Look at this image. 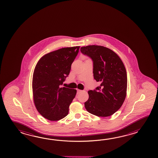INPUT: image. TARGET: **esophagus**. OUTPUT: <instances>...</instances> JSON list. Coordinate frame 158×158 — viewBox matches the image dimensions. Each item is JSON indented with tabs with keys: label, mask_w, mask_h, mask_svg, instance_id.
Wrapping results in <instances>:
<instances>
[{
	"label": "esophagus",
	"mask_w": 158,
	"mask_h": 158,
	"mask_svg": "<svg viewBox=\"0 0 158 158\" xmlns=\"http://www.w3.org/2000/svg\"><path fill=\"white\" fill-rule=\"evenodd\" d=\"M81 92H82V90H79V89H77V94H79V93H80Z\"/></svg>",
	"instance_id": "esophagus-1"
}]
</instances>
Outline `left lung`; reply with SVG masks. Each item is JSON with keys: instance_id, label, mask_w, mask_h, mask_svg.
<instances>
[{"instance_id": "obj_1", "label": "left lung", "mask_w": 158, "mask_h": 158, "mask_svg": "<svg viewBox=\"0 0 158 158\" xmlns=\"http://www.w3.org/2000/svg\"><path fill=\"white\" fill-rule=\"evenodd\" d=\"M81 51L93 60L94 79L101 82L95 90L88 91L85 108L99 117L111 116L121 107L127 95V74L124 63L114 51L104 46H84Z\"/></svg>"}]
</instances>
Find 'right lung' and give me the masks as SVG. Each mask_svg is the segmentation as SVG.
Here are the masks:
<instances>
[{
  "instance_id": "obj_1",
  "label": "right lung",
  "mask_w": 158,
  "mask_h": 158,
  "mask_svg": "<svg viewBox=\"0 0 158 158\" xmlns=\"http://www.w3.org/2000/svg\"><path fill=\"white\" fill-rule=\"evenodd\" d=\"M80 46L65 47L44 55L34 70L32 89L37 111L50 121L67 116L77 90L61 85L70 73Z\"/></svg>"
}]
</instances>
